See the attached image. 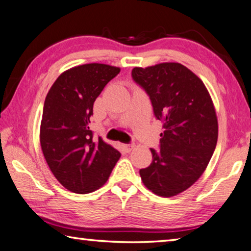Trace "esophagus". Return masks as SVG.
<instances>
[{
	"label": "esophagus",
	"instance_id": "obj_1",
	"mask_svg": "<svg viewBox=\"0 0 251 251\" xmlns=\"http://www.w3.org/2000/svg\"><path fill=\"white\" fill-rule=\"evenodd\" d=\"M123 148H124L125 151L129 152L134 148V145H133V144H124V145H123Z\"/></svg>",
	"mask_w": 251,
	"mask_h": 251
}]
</instances>
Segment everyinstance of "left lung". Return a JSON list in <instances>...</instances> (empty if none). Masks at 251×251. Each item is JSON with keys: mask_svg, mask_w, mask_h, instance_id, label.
Returning a JSON list of instances; mask_svg holds the SVG:
<instances>
[{"mask_svg": "<svg viewBox=\"0 0 251 251\" xmlns=\"http://www.w3.org/2000/svg\"><path fill=\"white\" fill-rule=\"evenodd\" d=\"M131 77L150 96L163 122L159 151L139 175L148 189L172 197L189 188L205 172L218 139V122L202 80L179 63L135 67Z\"/></svg>", "mask_w": 251, "mask_h": 251, "instance_id": "8db88e82", "label": "left lung"}]
</instances>
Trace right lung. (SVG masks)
Returning <instances> with one entry per match:
<instances>
[{"instance_id": "add662e5", "label": "right lung", "mask_w": 251, "mask_h": 251, "mask_svg": "<svg viewBox=\"0 0 251 251\" xmlns=\"http://www.w3.org/2000/svg\"><path fill=\"white\" fill-rule=\"evenodd\" d=\"M120 67L99 63L58 76L44 101L40 142L50 172L66 189L88 194L107 181L121 152L93 137V105Z\"/></svg>"}]
</instances>
